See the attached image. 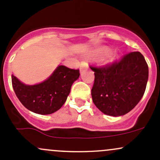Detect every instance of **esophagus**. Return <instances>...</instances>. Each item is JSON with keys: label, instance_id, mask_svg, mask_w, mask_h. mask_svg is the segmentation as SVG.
<instances>
[{"label": "esophagus", "instance_id": "1", "mask_svg": "<svg viewBox=\"0 0 160 160\" xmlns=\"http://www.w3.org/2000/svg\"><path fill=\"white\" fill-rule=\"evenodd\" d=\"M87 68H88V65H87V64L85 63V62H82V63H81V65H80V68H79L80 72H82V71L85 70V69H87Z\"/></svg>", "mask_w": 160, "mask_h": 160}]
</instances>
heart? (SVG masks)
Returning a JSON list of instances; mask_svg holds the SVG:
<instances>
[{
  "label": "heart",
  "mask_w": 160,
  "mask_h": 160,
  "mask_svg": "<svg viewBox=\"0 0 160 160\" xmlns=\"http://www.w3.org/2000/svg\"><path fill=\"white\" fill-rule=\"evenodd\" d=\"M110 53H111V50H110L109 48H99L96 52L97 55L100 58L107 57V56L110 55ZM112 61L113 60L112 59V60H110V62H112Z\"/></svg>",
  "instance_id": "b5f03b06"
}]
</instances>
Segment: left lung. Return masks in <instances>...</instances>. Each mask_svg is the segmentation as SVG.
Returning a JSON list of instances; mask_svg holds the SVG:
<instances>
[{
    "mask_svg": "<svg viewBox=\"0 0 160 160\" xmlns=\"http://www.w3.org/2000/svg\"><path fill=\"white\" fill-rule=\"evenodd\" d=\"M91 68L95 72L92 101L104 114L124 116L142 98L149 78V68L139 52L125 55L111 66Z\"/></svg>",
    "mask_w": 160,
    "mask_h": 160,
    "instance_id": "obj_1",
    "label": "left lung"
}]
</instances>
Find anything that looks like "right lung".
I'll return each instance as SVG.
<instances>
[{"mask_svg":"<svg viewBox=\"0 0 160 160\" xmlns=\"http://www.w3.org/2000/svg\"><path fill=\"white\" fill-rule=\"evenodd\" d=\"M79 75L78 70L59 65L47 79L35 85H26L13 74L11 80L16 95L26 108L37 114L49 115L64 105Z\"/></svg>","mask_w":160,"mask_h":160,"instance_id":"obj_1","label":"right lung"}]
</instances>
